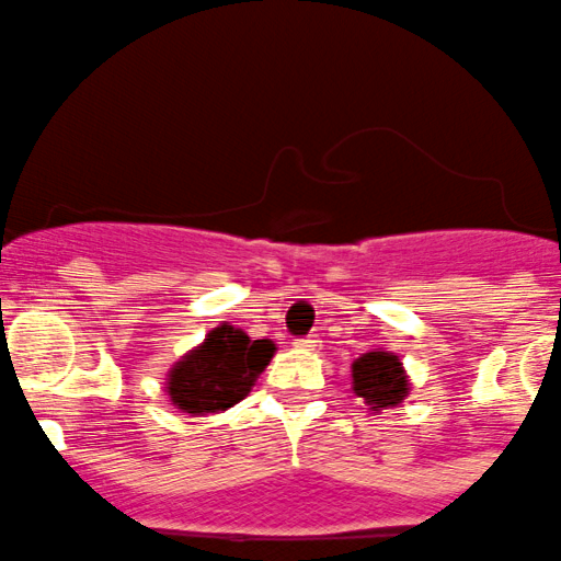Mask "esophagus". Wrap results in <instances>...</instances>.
Segmentation results:
<instances>
[{"mask_svg": "<svg viewBox=\"0 0 561 561\" xmlns=\"http://www.w3.org/2000/svg\"><path fill=\"white\" fill-rule=\"evenodd\" d=\"M295 346H297V350H317L319 339H317V335H306V339H295Z\"/></svg>", "mask_w": 561, "mask_h": 561, "instance_id": "obj_1", "label": "esophagus"}]
</instances>
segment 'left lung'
<instances>
[{
    "label": "left lung",
    "mask_w": 561,
    "mask_h": 561,
    "mask_svg": "<svg viewBox=\"0 0 561 561\" xmlns=\"http://www.w3.org/2000/svg\"><path fill=\"white\" fill-rule=\"evenodd\" d=\"M352 393L364 399L371 410H388L402 404L410 393L404 366L393 352L375 350L352 364Z\"/></svg>",
    "instance_id": "left-lung-1"
}]
</instances>
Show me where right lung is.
Returning <instances> with one entry per match:
<instances>
[{
    "instance_id": "1",
    "label": "right lung",
    "mask_w": 561,
    "mask_h": 561,
    "mask_svg": "<svg viewBox=\"0 0 561 561\" xmlns=\"http://www.w3.org/2000/svg\"><path fill=\"white\" fill-rule=\"evenodd\" d=\"M272 355L275 344L270 339L253 341L233 324H220L170 369V402L195 415L233 408L248 397Z\"/></svg>"
}]
</instances>
